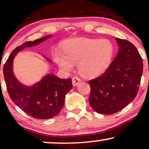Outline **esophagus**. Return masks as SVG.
Listing matches in <instances>:
<instances>
[{"label": "esophagus", "mask_w": 149, "mask_h": 149, "mask_svg": "<svg viewBox=\"0 0 149 149\" xmlns=\"http://www.w3.org/2000/svg\"><path fill=\"white\" fill-rule=\"evenodd\" d=\"M81 81V79L78 77H74L72 78V84L74 86H76Z\"/></svg>", "instance_id": "1"}]
</instances>
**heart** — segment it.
<instances>
[{"instance_id": "obj_1", "label": "heart", "mask_w": 149, "mask_h": 149, "mask_svg": "<svg viewBox=\"0 0 149 149\" xmlns=\"http://www.w3.org/2000/svg\"><path fill=\"white\" fill-rule=\"evenodd\" d=\"M63 53L57 51L54 58L65 72H70L78 63L82 76L94 78L106 71L114 54V45L107 38H81L68 40L63 46Z\"/></svg>"}]
</instances>
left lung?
Instances as JSON below:
<instances>
[{"label": "left lung", "mask_w": 149, "mask_h": 149, "mask_svg": "<svg viewBox=\"0 0 149 149\" xmlns=\"http://www.w3.org/2000/svg\"><path fill=\"white\" fill-rule=\"evenodd\" d=\"M119 49L102 75L89 81V103L95 111L110 115L126 107L136 97L143 72L142 58L127 40L115 38Z\"/></svg>", "instance_id": "obj_1"}]
</instances>
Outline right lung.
I'll return each instance as SVG.
<instances>
[{"label": "right lung", "mask_w": 149, "mask_h": 149, "mask_svg": "<svg viewBox=\"0 0 149 149\" xmlns=\"http://www.w3.org/2000/svg\"><path fill=\"white\" fill-rule=\"evenodd\" d=\"M50 36L27 41L18 46L3 66L5 84L11 100L25 113L40 119L52 118L59 113L64 105L65 95L72 88V79L47 74L35 85L25 86L18 82L13 74L12 62L16 53L24 47L38 45Z\"/></svg>", "instance_id": "right-lung-1"}]
</instances>
